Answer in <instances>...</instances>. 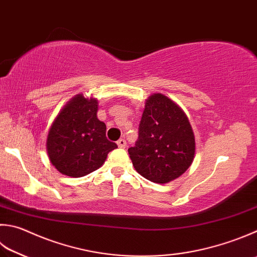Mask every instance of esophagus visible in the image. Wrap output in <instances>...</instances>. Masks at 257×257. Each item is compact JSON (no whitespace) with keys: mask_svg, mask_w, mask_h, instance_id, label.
I'll list each match as a JSON object with an SVG mask.
<instances>
[{"mask_svg":"<svg viewBox=\"0 0 257 257\" xmlns=\"http://www.w3.org/2000/svg\"><path fill=\"white\" fill-rule=\"evenodd\" d=\"M117 145H118V148L124 149L125 147H126V141H125L124 139H119L117 141Z\"/></svg>","mask_w":257,"mask_h":257,"instance_id":"esophagus-1","label":"esophagus"}]
</instances>
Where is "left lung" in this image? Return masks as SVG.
<instances>
[{
	"mask_svg": "<svg viewBox=\"0 0 257 257\" xmlns=\"http://www.w3.org/2000/svg\"><path fill=\"white\" fill-rule=\"evenodd\" d=\"M195 152V134L180 106L160 93L150 96L139 140L128 149L135 170L150 181L168 183L188 170Z\"/></svg>",
	"mask_w": 257,
	"mask_h": 257,
	"instance_id": "1",
	"label": "left lung"
}]
</instances>
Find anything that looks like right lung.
Segmentation results:
<instances>
[{"label": "right lung", "mask_w": 257, "mask_h": 257, "mask_svg": "<svg viewBox=\"0 0 257 257\" xmlns=\"http://www.w3.org/2000/svg\"><path fill=\"white\" fill-rule=\"evenodd\" d=\"M97 98L76 95L51 124L47 153L58 171L79 178L103 166L107 154L117 148L106 138V125L97 118Z\"/></svg>", "instance_id": "add662e5"}]
</instances>
